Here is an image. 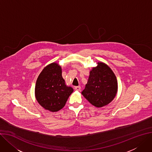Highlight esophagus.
<instances>
[{"label":"esophagus","mask_w":152,"mask_h":152,"mask_svg":"<svg viewBox=\"0 0 152 152\" xmlns=\"http://www.w3.org/2000/svg\"><path fill=\"white\" fill-rule=\"evenodd\" d=\"M75 90H76V91H80V86L75 87Z\"/></svg>","instance_id":"1"}]
</instances>
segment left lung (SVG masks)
Masks as SVG:
<instances>
[{
	"mask_svg": "<svg viewBox=\"0 0 152 152\" xmlns=\"http://www.w3.org/2000/svg\"><path fill=\"white\" fill-rule=\"evenodd\" d=\"M93 67L85 89L82 94L96 107H102L111 102L118 92L116 77L110 67L98 62Z\"/></svg>",
	"mask_w": 152,
	"mask_h": 152,
	"instance_id": "8db88e82",
	"label": "left lung"
}]
</instances>
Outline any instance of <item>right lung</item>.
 Segmentation results:
<instances>
[{"label": "right lung", "instance_id": "right-lung-1", "mask_svg": "<svg viewBox=\"0 0 152 152\" xmlns=\"http://www.w3.org/2000/svg\"><path fill=\"white\" fill-rule=\"evenodd\" d=\"M73 91L72 87L65 84L62 68L56 62L44 67L37 79L34 91L38 103L51 112L62 109Z\"/></svg>", "mask_w": 152, "mask_h": 152}]
</instances>
